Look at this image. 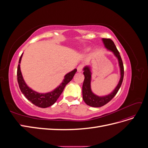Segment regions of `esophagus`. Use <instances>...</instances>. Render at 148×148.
<instances>
[{"mask_svg": "<svg viewBox=\"0 0 148 148\" xmlns=\"http://www.w3.org/2000/svg\"><path fill=\"white\" fill-rule=\"evenodd\" d=\"M83 65H78V67H77V71H78V72H81V71H82V70H83Z\"/></svg>", "mask_w": 148, "mask_h": 148, "instance_id": "obj_1", "label": "esophagus"}]
</instances>
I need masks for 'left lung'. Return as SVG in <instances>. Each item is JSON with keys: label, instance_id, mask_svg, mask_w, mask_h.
I'll use <instances>...</instances> for the list:
<instances>
[{"label": "left lung", "instance_id": "8db88e82", "mask_svg": "<svg viewBox=\"0 0 148 148\" xmlns=\"http://www.w3.org/2000/svg\"><path fill=\"white\" fill-rule=\"evenodd\" d=\"M102 41L104 44L105 47L107 49H109V50L112 51L114 53V55L117 57L120 68L121 77L118 85L112 92L107 96L99 97L95 95V94L92 92L91 89V73L90 71V69H89V66L84 67L83 69L84 79L83 84V99L87 105L94 107H102L106 105L107 103H108L109 101H110L113 99V97L117 95L121 85H122L124 76V68L123 62L122 60V58L120 57V53L117 50V47H116L114 42H113L112 40L110 39V38H103Z\"/></svg>", "mask_w": 148, "mask_h": 148}]
</instances>
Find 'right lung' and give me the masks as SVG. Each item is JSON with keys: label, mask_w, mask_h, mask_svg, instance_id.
Listing matches in <instances>:
<instances>
[{"label": "right lung", "mask_w": 148, "mask_h": 148, "mask_svg": "<svg viewBox=\"0 0 148 148\" xmlns=\"http://www.w3.org/2000/svg\"><path fill=\"white\" fill-rule=\"evenodd\" d=\"M21 57L22 54L19 59V62L17 69V81L18 83L21 92L23 94V95L25 96L26 99L32 102L34 105L41 107V108H46V107L51 106L54 104L58 99V98L60 96L62 92H63L66 85L73 79L75 73L77 71V69H75L74 70L71 71V72L67 73L65 76L63 82L59 85V87H57L53 91L46 94L38 93L30 89L26 85L24 81L20 70V64Z\"/></svg>", "instance_id": "right-lung-1"}]
</instances>
